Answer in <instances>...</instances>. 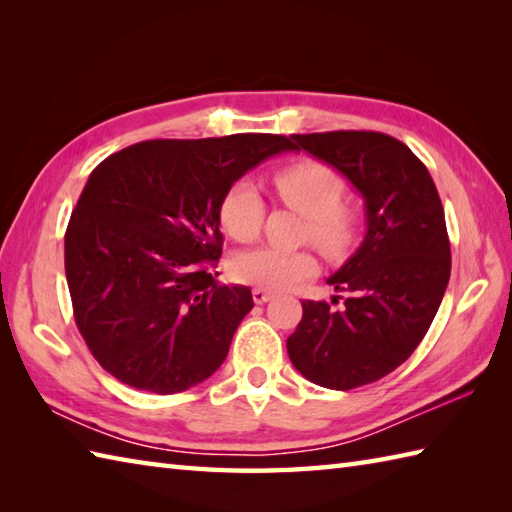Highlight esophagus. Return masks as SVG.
I'll use <instances>...</instances> for the list:
<instances>
[{"mask_svg": "<svg viewBox=\"0 0 512 512\" xmlns=\"http://www.w3.org/2000/svg\"><path fill=\"white\" fill-rule=\"evenodd\" d=\"M253 299H255L257 306H262V303L273 299V292H268V290H264V288H255V290H253Z\"/></svg>", "mask_w": 512, "mask_h": 512, "instance_id": "34e87169", "label": "esophagus"}]
</instances>
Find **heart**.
<instances>
[{
    "label": "heart",
    "mask_w": 512,
    "mask_h": 512,
    "mask_svg": "<svg viewBox=\"0 0 512 512\" xmlns=\"http://www.w3.org/2000/svg\"><path fill=\"white\" fill-rule=\"evenodd\" d=\"M277 195L292 211L306 217V237L325 255L341 257L354 244L358 213L341 202L345 180L336 169L319 160H299L275 173ZM266 204L257 184L237 180L220 202V224L235 242H253L262 231ZM317 273V259L306 248L286 250L259 246L237 253L231 275L257 288L288 290Z\"/></svg>",
    "instance_id": "b5f03b06"
}]
</instances>
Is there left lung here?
<instances>
[{
    "mask_svg": "<svg viewBox=\"0 0 512 512\" xmlns=\"http://www.w3.org/2000/svg\"><path fill=\"white\" fill-rule=\"evenodd\" d=\"M292 140V149L334 167L365 200L363 242L328 277L347 295L343 306L303 301V317L286 341L301 376L347 391L394 372L427 334L451 277L447 222L427 167L400 140L378 132Z\"/></svg>",
    "mask_w": 512,
    "mask_h": 512,
    "instance_id": "1",
    "label": "left lung"
}]
</instances>
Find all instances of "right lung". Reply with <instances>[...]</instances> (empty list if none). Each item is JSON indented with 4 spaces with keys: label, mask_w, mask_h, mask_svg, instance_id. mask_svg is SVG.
Returning <instances> with one entry per match:
<instances>
[{
    "label": "right lung",
    "mask_w": 512,
    "mask_h": 512,
    "mask_svg": "<svg viewBox=\"0 0 512 512\" xmlns=\"http://www.w3.org/2000/svg\"><path fill=\"white\" fill-rule=\"evenodd\" d=\"M292 140L233 134L145 140L96 167L65 231L74 321L121 383L167 396L215 374L253 310L246 286H217L220 202Z\"/></svg>",
    "instance_id": "1"
}]
</instances>
